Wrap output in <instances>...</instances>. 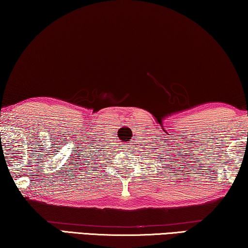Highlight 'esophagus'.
<instances>
[{"mask_svg":"<svg viewBox=\"0 0 248 248\" xmlns=\"http://www.w3.org/2000/svg\"><path fill=\"white\" fill-rule=\"evenodd\" d=\"M127 146H128V148H131L130 146H132V143H131V145H127Z\"/></svg>","mask_w":248,"mask_h":248,"instance_id":"obj_1","label":"esophagus"}]
</instances>
